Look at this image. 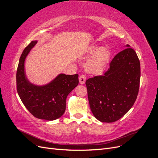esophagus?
<instances>
[{"label":"esophagus","mask_w":158,"mask_h":158,"mask_svg":"<svg viewBox=\"0 0 158 158\" xmlns=\"http://www.w3.org/2000/svg\"><path fill=\"white\" fill-rule=\"evenodd\" d=\"M85 80H86V77L84 75H81L79 78V82L81 84H84L85 82Z\"/></svg>","instance_id":"34e87169"}]
</instances>
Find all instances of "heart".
<instances>
[{"mask_svg": "<svg viewBox=\"0 0 158 158\" xmlns=\"http://www.w3.org/2000/svg\"><path fill=\"white\" fill-rule=\"evenodd\" d=\"M87 54L91 55L85 64L88 73L93 74L102 73L106 69L111 58V51L108 47L91 45L87 51Z\"/></svg>", "mask_w": 158, "mask_h": 158, "instance_id": "b5f03b06", "label": "heart"}]
</instances>
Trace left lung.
Masks as SVG:
<instances>
[{
  "label": "left lung",
  "mask_w": 158,
  "mask_h": 158,
  "mask_svg": "<svg viewBox=\"0 0 158 158\" xmlns=\"http://www.w3.org/2000/svg\"><path fill=\"white\" fill-rule=\"evenodd\" d=\"M125 47L114 56L103 76H94L85 82L91 111L101 122L118 121L131 109L137 98L140 60L130 45Z\"/></svg>",
  "instance_id": "obj_1"
}]
</instances>
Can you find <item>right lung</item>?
<instances>
[{"label": "right lung", "instance_id": "add662e5", "mask_svg": "<svg viewBox=\"0 0 158 158\" xmlns=\"http://www.w3.org/2000/svg\"><path fill=\"white\" fill-rule=\"evenodd\" d=\"M37 41H32L23 51L16 73L17 92L26 109L35 117L47 121L60 118L66 109L68 95L77 86L78 74H60L48 84L37 85L27 79L24 63Z\"/></svg>", "mask_w": 158, "mask_h": 158}]
</instances>
